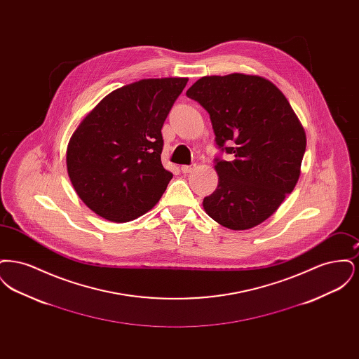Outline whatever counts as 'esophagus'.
<instances>
[{"label": "esophagus", "mask_w": 359, "mask_h": 359, "mask_svg": "<svg viewBox=\"0 0 359 359\" xmlns=\"http://www.w3.org/2000/svg\"><path fill=\"white\" fill-rule=\"evenodd\" d=\"M194 168H195V165L192 164V165H182V168H180V170H182L183 173H189V172L192 171Z\"/></svg>", "instance_id": "obj_1"}]
</instances>
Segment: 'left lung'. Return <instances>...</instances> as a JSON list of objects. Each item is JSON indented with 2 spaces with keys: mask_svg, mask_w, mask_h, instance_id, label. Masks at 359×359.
<instances>
[{
  "mask_svg": "<svg viewBox=\"0 0 359 359\" xmlns=\"http://www.w3.org/2000/svg\"><path fill=\"white\" fill-rule=\"evenodd\" d=\"M186 94L207 110L219 152L231 157L214 158L219 182L203 199L205 212L231 230L264 222L296 186L307 145L288 100L243 74L201 78Z\"/></svg>",
  "mask_w": 359,
  "mask_h": 359,
  "instance_id": "left-lung-1",
  "label": "left lung"
}]
</instances>
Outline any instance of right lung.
Here are the masks:
<instances>
[{
	"instance_id": "obj_1",
	"label": "right lung",
	"mask_w": 359,
	"mask_h": 359,
	"mask_svg": "<svg viewBox=\"0 0 359 359\" xmlns=\"http://www.w3.org/2000/svg\"><path fill=\"white\" fill-rule=\"evenodd\" d=\"M187 78L144 79L104 97L72 135L69 180L95 214L111 222L144 215L172 179L161 164V128Z\"/></svg>"
}]
</instances>
